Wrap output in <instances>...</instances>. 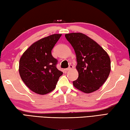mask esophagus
Wrapping results in <instances>:
<instances>
[{
    "instance_id": "34e87169",
    "label": "esophagus",
    "mask_w": 130,
    "mask_h": 130,
    "mask_svg": "<svg viewBox=\"0 0 130 130\" xmlns=\"http://www.w3.org/2000/svg\"><path fill=\"white\" fill-rule=\"evenodd\" d=\"M73 68V65H69V68H67V69H66L65 70H67V71H68V70H71V69H72Z\"/></svg>"
}]
</instances>
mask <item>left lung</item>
<instances>
[{
	"label": "left lung",
	"mask_w": 130,
	"mask_h": 130,
	"mask_svg": "<svg viewBox=\"0 0 130 130\" xmlns=\"http://www.w3.org/2000/svg\"><path fill=\"white\" fill-rule=\"evenodd\" d=\"M65 36L76 54V69L78 77L73 86L81 92L90 93L102 87L111 72V60L100 45L87 35L72 32Z\"/></svg>",
	"instance_id": "obj_1"
}]
</instances>
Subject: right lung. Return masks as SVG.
Instances as JSON below:
<instances>
[{
    "label": "right lung",
    "mask_w": 130,
    "mask_h": 130,
    "mask_svg": "<svg viewBox=\"0 0 130 130\" xmlns=\"http://www.w3.org/2000/svg\"><path fill=\"white\" fill-rule=\"evenodd\" d=\"M61 34H54L39 39L28 47L19 60V73L31 91L46 94L55 89L63 73L56 68L57 60L52 50Z\"/></svg>",
    "instance_id": "right-lung-1"
}]
</instances>
